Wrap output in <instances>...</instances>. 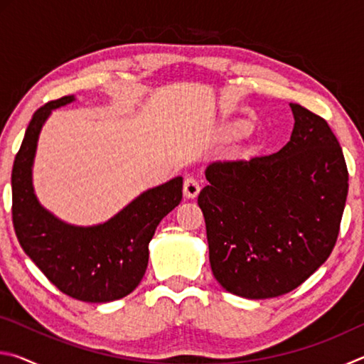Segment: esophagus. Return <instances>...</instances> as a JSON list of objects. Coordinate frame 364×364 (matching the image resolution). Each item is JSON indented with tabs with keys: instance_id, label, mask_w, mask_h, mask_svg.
I'll return each mask as SVG.
<instances>
[{
	"instance_id": "34e87169",
	"label": "esophagus",
	"mask_w": 364,
	"mask_h": 364,
	"mask_svg": "<svg viewBox=\"0 0 364 364\" xmlns=\"http://www.w3.org/2000/svg\"><path fill=\"white\" fill-rule=\"evenodd\" d=\"M183 189H184V196H186L188 199H194V197H197V194H199L200 184L194 176H188L186 180H184Z\"/></svg>"
}]
</instances>
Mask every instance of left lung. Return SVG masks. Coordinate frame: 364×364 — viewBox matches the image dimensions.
I'll list each match as a JSON object with an SVG mask.
<instances>
[{
    "label": "left lung",
    "instance_id": "8db88e82",
    "mask_svg": "<svg viewBox=\"0 0 364 364\" xmlns=\"http://www.w3.org/2000/svg\"><path fill=\"white\" fill-rule=\"evenodd\" d=\"M291 141L271 156L212 162L197 197L213 276L245 299L279 297L334 249L348 194L342 147L323 117L291 104Z\"/></svg>",
    "mask_w": 364,
    "mask_h": 364
}]
</instances>
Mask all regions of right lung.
I'll list each match as a JSON object with an SVG mask.
<instances>
[{"label": "right lung", "mask_w": 364, "mask_h": 364, "mask_svg": "<svg viewBox=\"0 0 364 364\" xmlns=\"http://www.w3.org/2000/svg\"><path fill=\"white\" fill-rule=\"evenodd\" d=\"M72 100L46 102L28 123L12 165V225L23 252L60 292L102 304L125 297L143 279L149 242L160 220L181 202L183 178L146 191L100 226L77 228L54 218L33 194L32 162L43 122Z\"/></svg>", "instance_id": "add662e5"}]
</instances>
